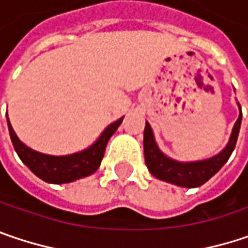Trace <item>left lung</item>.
Returning a JSON list of instances; mask_svg holds the SVG:
<instances>
[{"label":"left lung","instance_id":"1","mask_svg":"<svg viewBox=\"0 0 248 248\" xmlns=\"http://www.w3.org/2000/svg\"><path fill=\"white\" fill-rule=\"evenodd\" d=\"M237 105H238L240 113H238L236 124L233 126L227 145L217 155L203 159V160L180 162V160H174L169 156H166L157 146L153 130L149 122H146L145 132H143V149H145V162H146L149 171L159 180L168 182L180 187L193 189V187H199L204 185L226 165V162L229 160V157L232 156L236 147L240 124H241V106L240 103Z\"/></svg>","mask_w":248,"mask_h":248}]
</instances>
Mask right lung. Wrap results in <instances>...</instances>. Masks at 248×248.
Returning <instances> with one entry per match:
<instances>
[{"label":"right lung","instance_id":"1","mask_svg":"<svg viewBox=\"0 0 248 248\" xmlns=\"http://www.w3.org/2000/svg\"><path fill=\"white\" fill-rule=\"evenodd\" d=\"M124 121V116L118 119L116 122L106 126V129L101 133V136L91 145L89 147L65 156H52L45 155L41 152H36L34 149L28 147L24 142L19 140L15 130L12 129L11 122L7 116L8 122V130L11 136V142L15 152L18 153L22 163L46 183L54 185H62V183H71L78 179L91 176L95 173L101 166L105 149L112 138V135L118 130Z\"/></svg>","mask_w":248,"mask_h":248}]
</instances>
